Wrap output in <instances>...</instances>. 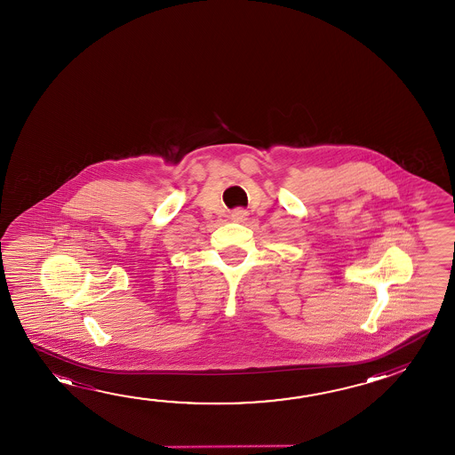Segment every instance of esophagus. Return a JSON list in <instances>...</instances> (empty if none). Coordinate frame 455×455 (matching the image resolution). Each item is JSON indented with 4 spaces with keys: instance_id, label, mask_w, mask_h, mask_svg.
<instances>
[{
    "instance_id": "34e87169",
    "label": "esophagus",
    "mask_w": 455,
    "mask_h": 455,
    "mask_svg": "<svg viewBox=\"0 0 455 455\" xmlns=\"http://www.w3.org/2000/svg\"><path fill=\"white\" fill-rule=\"evenodd\" d=\"M246 216H247L246 211H244V209H241V208L235 209V211H233V212H231V219H233V220H236V222H243V220H244V219H246Z\"/></svg>"
}]
</instances>
